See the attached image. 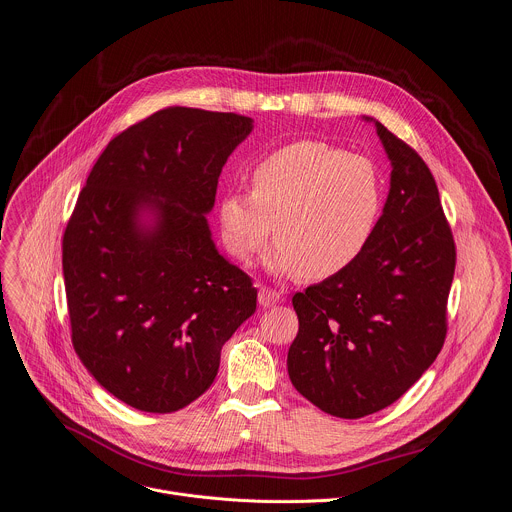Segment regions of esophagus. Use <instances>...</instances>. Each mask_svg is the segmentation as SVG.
I'll return each mask as SVG.
<instances>
[{"instance_id": "34e87169", "label": "esophagus", "mask_w": 512, "mask_h": 512, "mask_svg": "<svg viewBox=\"0 0 512 512\" xmlns=\"http://www.w3.org/2000/svg\"><path fill=\"white\" fill-rule=\"evenodd\" d=\"M259 306H263V308H271V306H275V304H280L282 302V294L280 292H275V290H271V288H261L259 290Z\"/></svg>"}]
</instances>
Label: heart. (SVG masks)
I'll return each instance as SVG.
<instances>
[{"label":"heart","instance_id":"heart-1","mask_svg":"<svg viewBox=\"0 0 512 512\" xmlns=\"http://www.w3.org/2000/svg\"><path fill=\"white\" fill-rule=\"evenodd\" d=\"M376 165L320 141H300L263 157L251 192L218 204L224 247L239 261L277 239L265 257L271 273L300 271L310 280L349 267L367 247L382 212Z\"/></svg>","mask_w":512,"mask_h":512}]
</instances>
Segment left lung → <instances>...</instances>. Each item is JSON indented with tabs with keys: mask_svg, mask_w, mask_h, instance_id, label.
<instances>
[{
	"mask_svg": "<svg viewBox=\"0 0 512 512\" xmlns=\"http://www.w3.org/2000/svg\"><path fill=\"white\" fill-rule=\"evenodd\" d=\"M390 192L367 247L343 271L292 298L294 388L320 410L361 418L396 402L445 341L455 245L427 163L382 122Z\"/></svg>",
	"mask_w": 512,
	"mask_h": 512,
	"instance_id": "left-lung-1",
	"label": "left lung"
}]
</instances>
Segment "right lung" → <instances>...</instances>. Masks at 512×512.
I'll list each match as a JSON object with an SVG mask.
<instances>
[{"label":"right lung","instance_id":"right-lung-1","mask_svg":"<svg viewBox=\"0 0 512 512\" xmlns=\"http://www.w3.org/2000/svg\"><path fill=\"white\" fill-rule=\"evenodd\" d=\"M253 130L230 112L169 106L112 138L63 237L75 353L128 406L175 412L214 382L220 349L257 308L208 216Z\"/></svg>","mask_w":512,"mask_h":512}]
</instances>
